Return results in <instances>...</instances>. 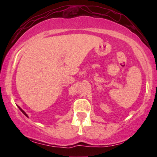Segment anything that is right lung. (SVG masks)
Here are the masks:
<instances>
[{
  "label": "right lung",
  "mask_w": 157,
  "mask_h": 157,
  "mask_svg": "<svg viewBox=\"0 0 157 157\" xmlns=\"http://www.w3.org/2000/svg\"><path fill=\"white\" fill-rule=\"evenodd\" d=\"M18 108H19V109H20V110H21V111H22V113H23V114H24V115H25V116H26V117H28V115L26 114V113H25V111H23V110H22V109H21L20 108V107H19V106H18Z\"/></svg>",
  "instance_id": "obj_1"
}]
</instances>
